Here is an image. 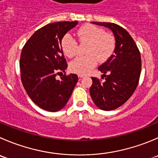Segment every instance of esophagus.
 <instances>
[{
    "instance_id": "obj_1",
    "label": "esophagus",
    "mask_w": 158,
    "mask_h": 158,
    "mask_svg": "<svg viewBox=\"0 0 158 158\" xmlns=\"http://www.w3.org/2000/svg\"><path fill=\"white\" fill-rule=\"evenodd\" d=\"M78 76H79V78H83V77H85V75H82V74H79L78 75Z\"/></svg>"
}]
</instances>
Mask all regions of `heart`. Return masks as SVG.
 <instances>
[{
	"label": "heart",
	"instance_id": "heart-1",
	"mask_svg": "<svg viewBox=\"0 0 158 158\" xmlns=\"http://www.w3.org/2000/svg\"><path fill=\"white\" fill-rule=\"evenodd\" d=\"M79 42H88L85 53L86 56H79L69 63V69L78 74H85L89 72L98 61H106L113 55L116 46V41L112 35L106 33L103 29L92 24H85L77 31ZM61 48L64 55L69 58L76 56L77 42L66 34L61 40Z\"/></svg>",
	"mask_w": 158,
	"mask_h": 158
}]
</instances>
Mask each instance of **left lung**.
<instances>
[{"label":"left lung","instance_id":"obj_1","mask_svg":"<svg viewBox=\"0 0 158 158\" xmlns=\"http://www.w3.org/2000/svg\"><path fill=\"white\" fill-rule=\"evenodd\" d=\"M110 28L116 40L114 53L98 69L102 80L92 77L89 89L94 103L102 110H113L127 102L135 91L141 72V57L135 42L121 26L114 23L92 22ZM108 73V75H106Z\"/></svg>","mask_w":158,"mask_h":158}]
</instances>
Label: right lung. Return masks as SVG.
Segmentation results:
<instances>
[{"instance_id": "obj_1", "label": "right lung", "mask_w": 158, "mask_h": 158, "mask_svg": "<svg viewBox=\"0 0 158 158\" xmlns=\"http://www.w3.org/2000/svg\"><path fill=\"white\" fill-rule=\"evenodd\" d=\"M78 21L51 23L37 30L21 50V79L29 97L37 106L50 112L60 110L66 105L78 82L76 74L65 73L68 67L61 48L62 37Z\"/></svg>"}]
</instances>
